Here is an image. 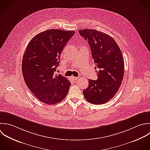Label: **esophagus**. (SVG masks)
<instances>
[{
	"label": "esophagus",
	"instance_id": "obj_1",
	"mask_svg": "<svg viewBox=\"0 0 150 150\" xmlns=\"http://www.w3.org/2000/svg\"><path fill=\"white\" fill-rule=\"evenodd\" d=\"M72 79H73L74 81H77V80L79 79V77H74V76H72Z\"/></svg>",
	"mask_w": 150,
	"mask_h": 150
}]
</instances>
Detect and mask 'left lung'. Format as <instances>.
Returning <instances> with one entry per match:
<instances>
[{"label": "left lung", "mask_w": 150, "mask_h": 150, "mask_svg": "<svg viewBox=\"0 0 150 150\" xmlns=\"http://www.w3.org/2000/svg\"><path fill=\"white\" fill-rule=\"evenodd\" d=\"M91 47L96 64L98 79H89V86L83 91L86 100L102 105L112 99L119 91L124 76V59L122 51L109 35L93 29L78 30Z\"/></svg>", "instance_id": "1"}]
</instances>
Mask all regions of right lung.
Wrapping results in <instances>:
<instances>
[{"label":"right lung","instance_id":"right-lung-1","mask_svg":"<svg viewBox=\"0 0 150 150\" xmlns=\"http://www.w3.org/2000/svg\"><path fill=\"white\" fill-rule=\"evenodd\" d=\"M74 31L50 29L35 35L28 44L22 60L23 76L28 89L41 102L54 105L67 96L71 82L54 74L65 45Z\"/></svg>","mask_w":150,"mask_h":150}]
</instances>
